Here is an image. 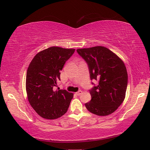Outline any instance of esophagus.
Wrapping results in <instances>:
<instances>
[{
	"label": "esophagus",
	"instance_id": "1",
	"mask_svg": "<svg viewBox=\"0 0 150 150\" xmlns=\"http://www.w3.org/2000/svg\"><path fill=\"white\" fill-rule=\"evenodd\" d=\"M82 91H81V90H79V91H78V92H76V94H77V95H78V96H79V95H81V94H82Z\"/></svg>",
	"mask_w": 150,
	"mask_h": 150
}]
</instances>
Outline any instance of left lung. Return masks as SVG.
<instances>
[{"mask_svg": "<svg viewBox=\"0 0 150 150\" xmlns=\"http://www.w3.org/2000/svg\"><path fill=\"white\" fill-rule=\"evenodd\" d=\"M77 52L87 62L91 79L99 81L89 90L91 99L86 108L98 116L111 114L125 98L128 73L125 63L105 47L78 49Z\"/></svg>", "mask_w": 150, "mask_h": 150, "instance_id": "left-lung-1", "label": "left lung"}]
</instances>
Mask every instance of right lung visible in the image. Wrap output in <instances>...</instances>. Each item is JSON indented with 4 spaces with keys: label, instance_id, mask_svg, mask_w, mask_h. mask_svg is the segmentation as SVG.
Returning a JSON list of instances; mask_svg holds the SVG:
<instances>
[{
    "label": "right lung",
    "instance_id": "right-lung-1",
    "mask_svg": "<svg viewBox=\"0 0 150 150\" xmlns=\"http://www.w3.org/2000/svg\"><path fill=\"white\" fill-rule=\"evenodd\" d=\"M74 51V49L52 46L38 52L30 63L25 82L28 99L43 118L57 119L67 111L73 94L54 88L61 80L60 71Z\"/></svg>",
    "mask_w": 150,
    "mask_h": 150
}]
</instances>
